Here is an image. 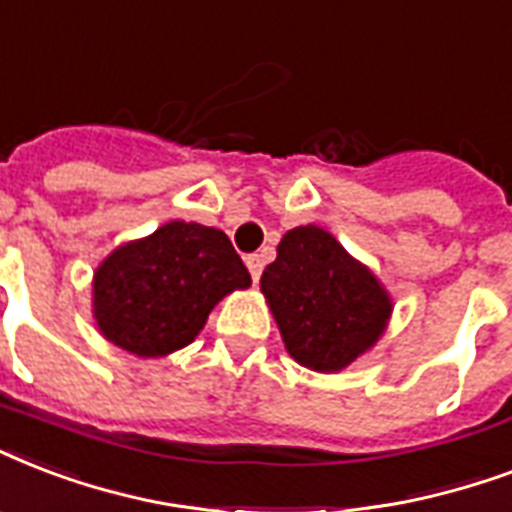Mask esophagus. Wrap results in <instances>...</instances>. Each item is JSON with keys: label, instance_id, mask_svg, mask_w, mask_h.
Masks as SVG:
<instances>
[{"label": "esophagus", "instance_id": "1", "mask_svg": "<svg viewBox=\"0 0 512 512\" xmlns=\"http://www.w3.org/2000/svg\"><path fill=\"white\" fill-rule=\"evenodd\" d=\"M245 264H248V272H251L253 283H259L261 269H264V259H261L259 253H253V256H248V259H245Z\"/></svg>", "mask_w": 512, "mask_h": 512}]
</instances>
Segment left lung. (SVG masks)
I'll return each mask as SVG.
<instances>
[{
  "label": "left lung",
  "mask_w": 512,
  "mask_h": 512,
  "mask_svg": "<svg viewBox=\"0 0 512 512\" xmlns=\"http://www.w3.org/2000/svg\"><path fill=\"white\" fill-rule=\"evenodd\" d=\"M261 293L288 355L320 374L342 371L371 350L392 312L374 272L315 224L285 232Z\"/></svg>",
  "instance_id": "left-lung-1"
}]
</instances>
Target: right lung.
<instances>
[{
    "label": "right lung",
    "mask_w": 512,
    "mask_h": 512,
    "mask_svg": "<svg viewBox=\"0 0 512 512\" xmlns=\"http://www.w3.org/2000/svg\"><path fill=\"white\" fill-rule=\"evenodd\" d=\"M251 275L221 229L170 221L120 245L93 277L98 331L138 358H162L200 334L227 293Z\"/></svg>",
    "instance_id": "right-lung-1"
}]
</instances>
